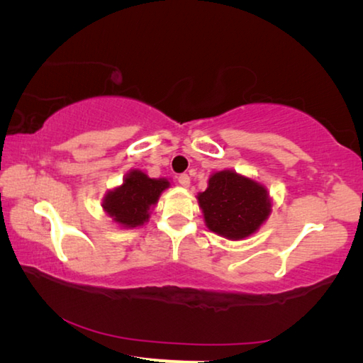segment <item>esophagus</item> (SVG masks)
Wrapping results in <instances>:
<instances>
[{
    "label": "esophagus",
    "instance_id": "esophagus-1",
    "mask_svg": "<svg viewBox=\"0 0 363 363\" xmlns=\"http://www.w3.org/2000/svg\"><path fill=\"white\" fill-rule=\"evenodd\" d=\"M177 181H179V184L182 187H189L190 186V177L189 174H181L179 177H177Z\"/></svg>",
    "mask_w": 363,
    "mask_h": 363
}]
</instances>
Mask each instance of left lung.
<instances>
[{
  "label": "left lung",
  "mask_w": 363,
  "mask_h": 363,
  "mask_svg": "<svg viewBox=\"0 0 363 363\" xmlns=\"http://www.w3.org/2000/svg\"><path fill=\"white\" fill-rule=\"evenodd\" d=\"M196 199L208 229L229 240H243L253 235L272 208L262 184L232 169L213 173L206 190Z\"/></svg>",
  "instance_id": "obj_1"
}]
</instances>
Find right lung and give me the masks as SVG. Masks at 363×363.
Instances as JSON below:
<instances>
[{"label": "right lung", "instance_id": "right-lung-1", "mask_svg": "<svg viewBox=\"0 0 363 363\" xmlns=\"http://www.w3.org/2000/svg\"><path fill=\"white\" fill-rule=\"evenodd\" d=\"M168 187L169 181L164 177L155 179L144 171L131 169L121 186L108 190L104 196L102 208L115 224L133 229L149 220L150 208L157 205L160 195Z\"/></svg>", "mask_w": 363, "mask_h": 363}]
</instances>
